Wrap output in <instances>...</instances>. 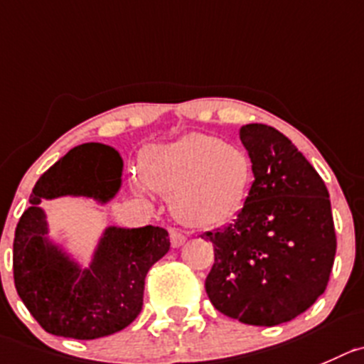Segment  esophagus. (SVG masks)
<instances>
[{"mask_svg":"<svg viewBox=\"0 0 364 364\" xmlns=\"http://www.w3.org/2000/svg\"><path fill=\"white\" fill-rule=\"evenodd\" d=\"M169 237H171V247L178 248L186 243L184 232L176 230V228H169Z\"/></svg>","mask_w":364,"mask_h":364,"instance_id":"esophagus-1","label":"esophagus"}]
</instances>
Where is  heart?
Instances as JSON below:
<instances>
[{
  "instance_id": "heart-1",
  "label": "heart",
  "mask_w": 364,
  "mask_h": 364,
  "mask_svg": "<svg viewBox=\"0 0 364 364\" xmlns=\"http://www.w3.org/2000/svg\"><path fill=\"white\" fill-rule=\"evenodd\" d=\"M141 180L169 196L171 210L188 227L214 228L232 221L248 198L254 166L243 148L205 134H188L144 151ZM144 193L141 184L136 186Z\"/></svg>"
}]
</instances>
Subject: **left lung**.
Returning a JSON list of instances; mask_svg holds the SVG:
<instances>
[{
  "label": "left lung",
  "mask_w": 364,
  "mask_h": 364,
  "mask_svg": "<svg viewBox=\"0 0 364 364\" xmlns=\"http://www.w3.org/2000/svg\"><path fill=\"white\" fill-rule=\"evenodd\" d=\"M254 182L234 220L203 240L214 247L209 300L241 323L273 327L309 309L325 291L336 255L331 200L302 151L261 123L240 128Z\"/></svg>",
  "instance_id": "obj_1"
}]
</instances>
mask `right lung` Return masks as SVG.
I'll list each match as a JSON object with an SVG mask.
<instances>
[{
  "label": "right lung",
  "mask_w": 364,
  "mask_h": 364,
  "mask_svg": "<svg viewBox=\"0 0 364 364\" xmlns=\"http://www.w3.org/2000/svg\"><path fill=\"white\" fill-rule=\"evenodd\" d=\"M123 159L114 148L85 143L69 150L37 180L14 237V282L46 332L96 340L132 323L143 309L144 279L169 250L162 227H107L91 262L82 266L50 240L43 200L84 196L107 203L121 188Z\"/></svg>",
  "instance_id": "1"
}]
</instances>
